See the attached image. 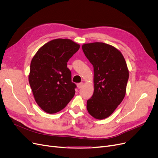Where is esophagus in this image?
Returning a JSON list of instances; mask_svg holds the SVG:
<instances>
[{
    "label": "esophagus",
    "mask_w": 158,
    "mask_h": 158,
    "mask_svg": "<svg viewBox=\"0 0 158 158\" xmlns=\"http://www.w3.org/2000/svg\"><path fill=\"white\" fill-rule=\"evenodd\" d=\"M83 85H84V83H83V82H80V83H77V88H78L79 89L81 88L82 86H83Z\"/></svg>",
    "instance_id": "esophagus-1"
}]
</instances>
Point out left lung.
<instances>
[{"label": "left lung", "mask_w": 158, "mask_h": 158, "mask_svg": "<svg viewBox=\"0 0 158 158\" xmlns=\"http://www.w3.org/2000/svg\"><path fill=\"white\" fill-rule=\"evenodd\" d=\"M94 66V92L87 101V110L93 117L104 119L114 112L125 97L129 70L122 53L102 42L82 46Z\"/></svg>", "instance_id": "8db88e82"}]
</instances>
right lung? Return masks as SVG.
<instances>
[{
	"label": "right lung",
	"mask_w": 158,
	"mask_h": 158,
	"mask_svg": "<svg viewBox=\"0 0 158 158\" xmlns=\"http://www.w3.org/2000/svg\"><path fill=\"white\" fill-rule=\"evenodd\" d=\"M80 45L69 39H55L41 47L32 59L29 82L38 105L46 113L62 110L75 95L67 62Z\"/></svg>",
	"instance_id": "right-lung-1"
}]
</instances>
